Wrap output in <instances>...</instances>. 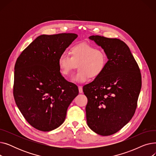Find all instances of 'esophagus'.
<instances>
[{"instance_id": "1", "label": "esophagus", "mask_w": 156, "mask_h": 156, "mask_svg": "<svg viewBox=\"0 0 156 156\" xmlns=\"http://www.w3.org/2000/svg\"><path fill=\"white\" fill-rule=\"evenodd\" d=\"M78 90H79V93H80V94L83 93V88H82V87L79 86V87H78Z\"/></svg>"}]
</instances>
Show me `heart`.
<instances>
[{"mask_svg":"<svg viewBox=\"0 0 156 156\" xmlns=\"http://www.w3.org/2000/svg\"><path fill=\"white\" fill-rule=\"evenodd\" d=\"M70 55H60L58 66L62 75L67 76L78 66L71 81L84 83L89 78L95 79L101 75L108 64V55L101 49L88 44H79L70 48Z\"/></svg>","mask_w":156,"mask_h":156,"instance_id":"1","label":"heart"}]
</instances>
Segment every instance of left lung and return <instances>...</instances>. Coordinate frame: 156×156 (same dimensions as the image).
<instances>
[{"label": "left lung", "instance_id": "left-lung-1", "mask_svg": "<svg viewBox=\"0 0 156 156\" xmlns=\"http://www.w3.org/2000/svg\"><path fill=\"white\" fill-rule=\"evenodd\" d=\"M108 55L100 76L83 88L88 99L86 117L88 127L97 134L118 132L133 116L142 87L138 66L128 46L118 38L89 37Z\"/></svg>", "mask_w": 156, "mask_h": 156}]
</instances>
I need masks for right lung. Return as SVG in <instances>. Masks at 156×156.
Here are the masks:
<instances>
[{
	"label": "right lung",
	"instance_id": "obj_1",
	"mask_svg": "<svg viewBox=\"0 0 156 156\" xmlns=\"http://www.w3.org/2000/svg\"><path fill=\"white\" fill-rule=\"evenodd\" d=\"M77 37L75 34L40 35L16 62V104L29 124L38 130L49 132L60 126L78 95L77 86L64 79L58 66L60 55Z\"/></svg>",
	"mask_w": 156,
	"mask_h": 156
}]
</instances>
